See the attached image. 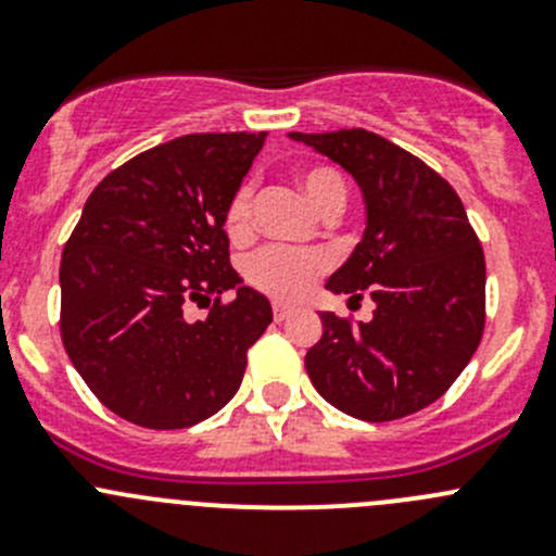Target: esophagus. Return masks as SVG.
Listing matches in <instances>:
<instances>
[{"instance_id": "34e87169", "label": "esophagus", "mask_w": 556, "mask_h": 556, "mask_svg": "<svg viewBox=\"0 0 556 556\" xmlns=\"http://www.w3.org/2000/svg\"><path fill=\"white\" fill-rule=\"evenodd\" d=\"M271 312H274V319H277V323H282V319H288L290 314H293V306H288V304H274Z\"/></svg>"}]
</instances>
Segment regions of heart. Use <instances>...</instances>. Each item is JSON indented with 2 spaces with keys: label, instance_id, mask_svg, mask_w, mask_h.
<instances>
[{
  "label": "heart",
  "instance_id": "heart-1",
  "mask_svg": "<svg viewBox=\"0 0 556 556\" xmlns=\"http://www.w3.org/2000/svg\"><path fill=\"white\" fill-rule=\"evenodd\" d=\"M301 188L306 199L323 215L344 212L346 179L336 166L317 164L301 172ZM226 231L231 239H244L252 231V185L244 182L231 195L226 210ZM328 261L319 252L288 250V247H263L244 261V279L252 288L263 290L274 299L293 301L309 293V288L323 277Z\"/></svg>",
  "mask_w": 556,
  "mask_h": 556
}]
</instances>
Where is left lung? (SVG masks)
<instances>
[{
  "mask_svg": "<svg viewBox=\"0 0 556 556\" xmlns=\"http://www.w3.org/2000/svg\"><path fill=\"white\" fill-rule=\"evenodd\" d=\"M290 137L361 185L366 233L325 288L352 299L366 290L377 304L371 323L323 312V339L306 352V374L350 417H408L450 390L484 333L479 237L452 185L390 139L366 128Z\"/></svg>",
  "mask_w": 556,
  "mask_h": 556,
  "instance_id": "1",
  "label": "left lung"
}]
</instances>
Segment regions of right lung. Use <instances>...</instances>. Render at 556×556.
I'll return each instance as SVG.
<instances>
[{"label": "right lung", "instance_id": "1", "mask_svg": "<svg viewBox=\"0 0 556 556\" xmlns=\"http://www.w3.org/2000/svg\"><path fill=\"white\" fill-rule=\"evenodd\" d=\"M263 142L266 131L188 134L88 195L61 255L59 325L72 366L117 417L179 430L237 395L271 304L233 271L223 226ZM226 289L238 299L223 305ZM188 303H206L207 319L188 324Z\"/></svg>", "mask_w": 556, "mask_h": 556}]
</instances>
